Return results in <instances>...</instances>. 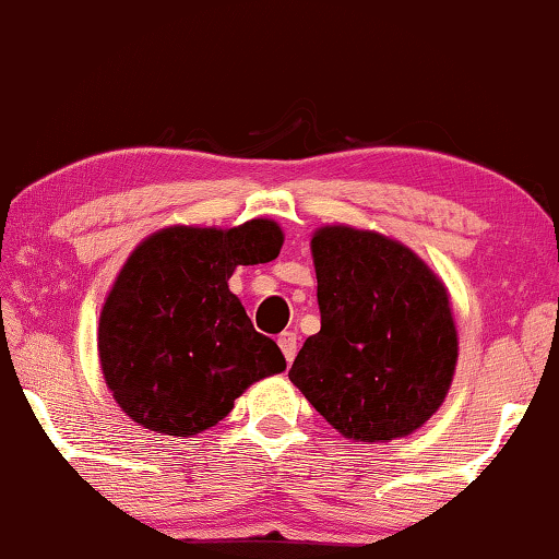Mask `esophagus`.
Segmentation results:
<instances>
[{
    "instance_id": "1",
    "label": "esophagus",
    "mask_w": 559,
    "mask_h": 559,
    "mask_svg": "<svg viewBox=\"0 0 559 559\" xmlns=\"http://www.w3.org/2000/svg\"><path fill=\"white\" fill-rule=\"evenodd\" d=\"M277 342H280L282 355H285V359H287V362L292 365V359H295V355H297V347H299V337H297V332H282Z\"/></svg>"
}]
</instances>
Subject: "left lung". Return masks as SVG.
<instances>
[{
  "instance_id": "8db88e82",
  "label": "left lung",
  "mask_w": 559,
  "mask_h": 559,
  "mask_svg": "<svg viewBox=\"0 0 559 559\" xmlns=\"http://www.w3.org/2000/svg\"><path fill=\"white\" fill-rule=\"evenodd\" d=\"M322 328L289 380L355 442H388L423 427L448 397L457 365L450 295L397 239L345 225L312 237Z\"/></svg>"
}]
</instances>
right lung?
<instances>
[{
    "label": "right lung",
    "mask_w": 559,
    "mask_h": 559,
    "mask_svg": "<svg viewBox=\"0 0 559 559\" xmlns=\"http://www.w3.org/2000/svg\"><path fill=\"white\" fill-rule=\"evenodd\" d=\"M282 242L272 219L231 229L175 225L130 254L102 307L97 347L111 397L136 425L200 435L252 382L287 367L227 285L239 264L272 262Z\"/></svg>",
    "instance_id": "obj_1"
}]
</instances>
